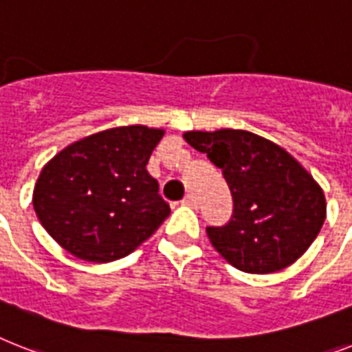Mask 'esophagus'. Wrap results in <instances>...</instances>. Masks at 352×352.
<instances>
[{"label":"esophagus","mask_w":352,"mask_h":352,"mask_svg":"<svg viewBox=\"0 0 352 352\" xmlns=\"http://www.w3.org/2000/svg\"><path fill=\"white\" fill-rule=\"evenodd\" d=\"M181 204L182 206H190V208H197V199L191 195V193H188V195H186L184 199L181 201Z\"/></svg>","instance_id":"1"}]
</instances>
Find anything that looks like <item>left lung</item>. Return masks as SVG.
I'll return each mask as SVG.
<instances>
[{
    "mask_svg": "<svg viewBox=\"0 0 352 352\" xmlns=\"http://www.w3.org/2000/svg\"><path fill=\"white\" fill-rule=\"evenodd\" d=\"M184 139L221 168L230 186V222L208 226L206 233L231 265L264 275L304 255L325 221V197L295 157L245 130L188 131Z\"/></svg>",
    "mask_w": 352,
    "mask_h": 352,
    "instance_id": "8db88e82",
    "label": "left lung"
}]
</instances>
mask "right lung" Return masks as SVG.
<instances>
[{"instance_id":"add662e5","label":"right lung","mask_w":352,"mask_h":352,"mask_svg":"<svg viewBox=\"0 0 352 352\" xmlns=\"http://www.w3.org/2000/svg\"><path fill=\"white\" fill-rule=\"evenodd\" d=\"M162 130L119 126L59 151L34 188V210L57 244L88 262L130 255L170 215L148 173Z\"/></svg>"}]
</instances>
